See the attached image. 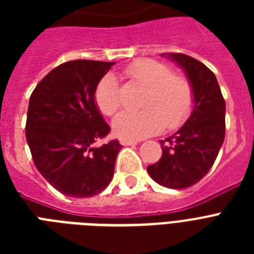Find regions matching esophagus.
Here are the masks:
<instances>
[{
	"mask_svg": "<svg viewBox=\"0 0 254 254\" xmlns=\"http://www.w3.org/2000/svg\"><path fill=\"white\" fill-rule=\"evenodd\" d=\"M120 143L124 145V146H129V145H135V143L138 142V141H135V139H131V138H127V137H121L119 139Z\"/></svg>",
	"mask_w": 254,
	"mask_h": 254,
	"instance_id": "esophagus-1",
	"label": "esophagus"
}]
</instances>
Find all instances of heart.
I'll use <instances>...</instances> for the list:
<instances>
[{
  "mask_svg": "<svg viewBox=\"0 0 254 254\" xmlns=\"http://www.w3.org/2000/svg\"><path fill=\"white\" fill-rule=\"evenodd\" d=\"M131 81L146 87L138 112H121L113 120V129L127 138H145L166 127L174 130L189 119L195 104L191 81L174 73L170 65L154 59H139L125 68ZM95 103L105 116L115 115L121 105L120 85L115 75L107 73L95 89Z\"/></svg>",
  "mask_w": 254,
  "mask_h": 254,
  "instance_id": "obj_1",
  "label": "heart"
}]
</instances>
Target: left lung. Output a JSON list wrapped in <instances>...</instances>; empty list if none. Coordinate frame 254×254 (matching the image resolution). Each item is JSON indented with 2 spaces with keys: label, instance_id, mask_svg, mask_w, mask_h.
Wrapping results in <instances>:
<instances>
[{
  "label": "left lung",
  "instance_id": "8db88e82",
  "mask_svg": "<svg viewBox=\"0 0 254 254\" xmlns=\"http://www.w3.org/2000/svg\"><path fill=\"white\" fill-rule=\"evenodd\" d=\"M169 58L187 73L195 104L185 125L159 141L162 157L147 166V173L161 186L179 190L197 183L215 163L225 137V101L207 65L185 54H170Z\"/></svg>",
  "mask_w": 254,
  "mask_h": 254
}]
</instances>
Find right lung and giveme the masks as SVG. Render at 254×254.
Segmentation results:
<instances>
[{
	"instance_id": "1",
	"label": "right lung",
	"mask_w": 254,
	"mask_h": 254,
	"mask_svg": "<svg viewBox=\"0 0 254 254\" xmlns=\"http://www.w3.org/2000/svg\"><path fill=\"white\" fill-rule=\"evenodd\" d=\"M113 62L71 61L42 79L30 96L26 141L38 171L63 195L91 197L111 183L117 139L97 146L111 127L95 89Z\"/></svg>"
}]
</instances>
